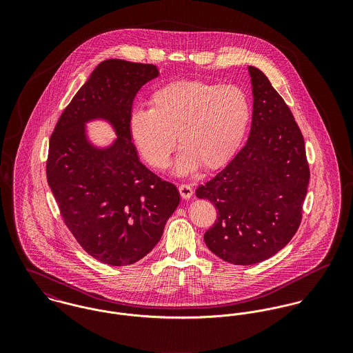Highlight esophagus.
Returning a JSON list of instances; mask_svg holds the SVG:
<instances>
[{
  "mask_svg": "<svg viewBox=\"0 0 353 353\" xmlns=\"http://www.w3.org/2000/svg\"><path fill=\"white\" fill-rule=\"evenodd\" d=\"M178 190H179L181 197L185 199V200H188V199H190V197L193 196V188H192L190 185H188V183L179 185V186H178Z\"/></svg>",
  "mask_w": 353,
  "mask_h": 353,
  "instance_id": "1",
  "label": "esophagus"
}]
</instances>
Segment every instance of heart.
<instances>
[{
    "label": "heart",
    "instance_id": "b5f03b06",
    "mask_svg": "<svg viewBox=\"0 0 353 353\" xmlns=\"http://www.w3.org/2000/svg\"><path fill=\"white\" fill-rule=\"evenodd\" d=\"M150 105L151 110L130 112V139L152 168L163 170L175 150L176 134L182 145L175 161L179 174L225 164L241 145L252 114L241 87L202 80L164 84L152 94Z\"/></svg>",
    "mask_w": 353,
    "mask_h": 353
}]
</instances>
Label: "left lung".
<instances>
[{
  "mask_svg": "<svg viewBox=\"0 0 353 353\" xmlns=\"http://www.w3.org/2000/svg\"><path fill=\"white\" fill-rule=\"evenodd\" d=\"M252 76V130L246 145L196 190L214 203L217 219L205 232L209 250L234 265H252L280 252L296 234L310 167L302 132L268 77Z\"/></svg>",
  "mask_w": 353,
  "mask_h": 353,
  "instance_id": "left-lung-1",
  "label": "left lung"
}]
</instances>
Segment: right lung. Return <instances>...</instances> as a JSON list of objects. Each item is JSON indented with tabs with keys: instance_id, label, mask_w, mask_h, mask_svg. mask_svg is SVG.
<instances>
[{
	"instance_id": "add662e5",
	"label": "right lung",
	"mask_w": 353,
	"mask_h": 353,
	"mask_svg": "<svg viewBox=\"0 0 353 353\" xmlns=\"http://www.w3.org/2000/svg\"><path fill=\"white\" fill-rule=\"evenodd\" d=\"M159 76L152 63L107 59L62 111L49 143L48 183L79 245L112 266L144 258L179 203L176 188L139 159L129 115L140 88ZM104 117L119 134L105 150L85 137L87 120Z\"/></svg>"
}]
</instances>
